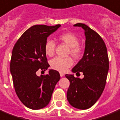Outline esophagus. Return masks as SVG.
<instances>
[{
  "mask_svg": "<svg viewBox=\"0 0 120 120\" xmlns=\"http://www.w3.org/2000/svg\"><path fill=\"white\" fill-rule=\"evenodd\" d=\"M60 77L64 76V73H62V72H60Z\"/></svg>",
  "mask_w": 120,
  "mask_h": 120,
  "instance_id": "1",
  "label": "esophagus"
}]
</instances>
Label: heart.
Here are the masks:
<instances>
[{
	"label": "heart",
	"instance_id": "heart-1",
	"mask_svg": "<svg viewBox=\"0 0 120 120\" xmlns=\"http://www.w3.org/2000/svg\"><path fill=\"white\" fill-rule=\"evenodd\" d=\"M60 41L69 46L68 53L74 58H78L82 55V50L79 45V40L78 37L72 33H64L58 36ZM55 49V43L53 41L47 40L45 44L44 50L45 54L48 56L53 55ZM73 65V60L70 57L62 58L59 56L55 57L50 60V66L53 69L59 72H64L68 70Z\"/></svg>",
	"mask_w": 120,
	"mask_h": 120
}]
</instances>
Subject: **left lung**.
<instances>
[{
    "label": "left lung",
    "instance_id": "obj_1",
    "mask_svg": "<svg viewBox=\"0 0 120 120\" xmlns=\"http://www.w3.org/2000/svg\"><path fill=\"white\" fill-rule=\"evenodd\" d=\"M74 26L84 30L86 44L84 55L72 72H82L84 77L80 79L65 75L70 81L67 98L73 107L86 109L96 103L104 90L109 70L108 55L105 42L96 32L84 24Z\"/></svg>",
    "mask_w": 120,
    "mask_h": 120
}]
</instances>
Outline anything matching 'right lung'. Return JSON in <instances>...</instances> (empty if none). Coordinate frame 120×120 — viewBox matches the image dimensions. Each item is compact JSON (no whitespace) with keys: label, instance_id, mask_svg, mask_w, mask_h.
Instances as JSON below:
<instances>
[{"label":"right lung","instance_id":"add662e5","mask_svg":"<svg viewBox=\"0 0 120 120\" xmlns=\"http://www.w3.org/2000/svg\"><path fill=\"white\" fill-rule=\"evenodd\" d=\"M61 26L34 25L26 30L15 43L10 64L11 73L16 94L23 105L32 109L46 106L52 98L58 71L50 69L48 74L38 76V70L50 67L44 50L47 38Z\"/></svg>","mask_w":120,"mask_h":120}]
</instances>
